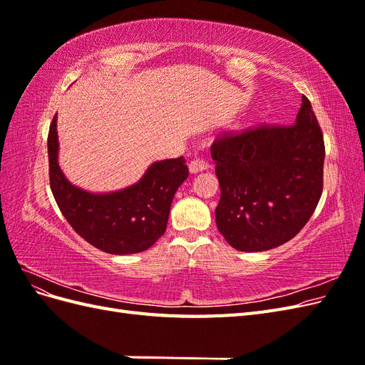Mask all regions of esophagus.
Segmentation results:
<instances>
[{"mask_svg": "<svg viewBox=\"0 0 365 365\" xmlns=\"http://www.w3.org/2000/svg\"><path fill=\"white\" fill-rule=\"evenodd\" d=\"M190 172L192 173H197V172H201V170H205V169H208L210 168V164H208V161L207 160H202V158H196V160H192L190 161Z\"/></svg>", "mask_w": 365, "mask_h": 365, "instance_id": "obj_1", "label": "esophagus"}]
</instances>
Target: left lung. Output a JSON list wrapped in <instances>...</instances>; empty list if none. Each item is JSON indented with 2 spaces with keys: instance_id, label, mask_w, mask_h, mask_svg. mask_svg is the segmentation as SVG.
I'll use <instances>...</instances> for the list:
<instances>
[{
  "instance_id": "obj_1",
  "label": "left lung",
  "mask_w": 365,
  "mask_h": 365,
  "mask_svg": "<svg viewBox=\"0 0 365 365\" xmlns=\"http://www.w3.org/2000/svg\"><path fill=\"white\" fill-rule=\"evenodd\" d=\"M324 140L311 102L292 125L224 130L212 145L220 185L216 224L239 251H264L291 240L323 192Z\"/></svg>"
}]
</instances>
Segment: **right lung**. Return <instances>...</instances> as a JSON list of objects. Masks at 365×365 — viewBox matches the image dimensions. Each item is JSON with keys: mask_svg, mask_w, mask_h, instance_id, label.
Returning <instances> with one entry per match:
<instances>
[{"mask_svg": "<svg viewBox=\"0 0 365 365\" xmlns=\"http://www.w3.org/2000/svg\"><path fill=\"white\" fill-rule=\"evenodd\" d=\"M48 176L54 200L73 230L97 250L134 254L164 235L172 200L189 176L184 157L152 164L141 181L125 190L94 195L71 185L58 164L56 115L48 130Z\"/></svg>", "mask_w": 365, "mask_h": 365, "instance_id": "obj_1", "label": "right lung"}]
</instances>
